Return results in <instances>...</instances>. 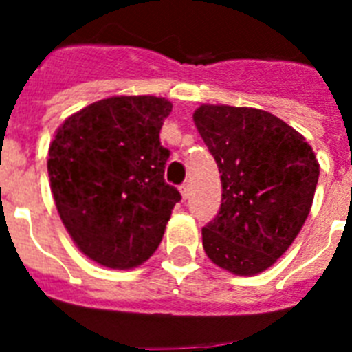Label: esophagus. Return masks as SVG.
I'll return each instance as SVG.
<instances>
[{
    "mask_svg": "<svg viewBox=\"0 0 352 352\" xmlns=\"http://www.w3.org/2000/svg\"><path fill=\"white\" fill-rule=\"evenodd\" d=\"M179 190H181L182 199H188V195H190V182H188V181L182 182L181 186H179Z\"/></svg>",
    "mask_w": 352,
    "mask_h": 352,
    "instance_id": "1",
    "label": "esophagus"
}]
</instances>
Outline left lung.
I'll list each match as a JSON object with an SVG mask.
<instances>
[{
    "label": "left lung",
    "mask_w": 352,
    "mask_h": 352,
    "mask_svg": "<svg viewBox=\"0 0 352 352\" xmlns=\"http://www.w3.org/2000/svg\"><path fill=\"white\" fill-rule=\"evenodd\" d=\"M223 184L221 208L203 228L206 256L254 276L287 252L311 212L320 166L300 133L254 107L201 106L193 113Z\"/></svg>",
    "instance_id": "left-lung-1"
}]
</instances>
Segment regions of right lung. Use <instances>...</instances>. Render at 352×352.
<instances>
[{
    "label": "right lung",
    "instance_id": "add662e5",
    "mask_svg": "<svg viewBox=\"0 0 352 352\" xmlns=\"http://www.w3.org/2000/svg\"><path fill=\"white\" fill-rule=\"evenodd\" d=\"M171 104L111 96L63 122L49 148L58 214L78 248L109 268H133L159 248L181 193L164 181L160 127Z\"/></svg>",
    "mask_w": 352,
    "mask_h": 352
}]
</instances>
